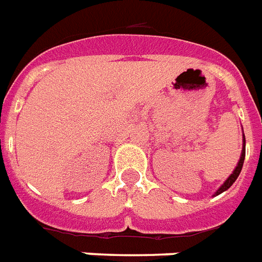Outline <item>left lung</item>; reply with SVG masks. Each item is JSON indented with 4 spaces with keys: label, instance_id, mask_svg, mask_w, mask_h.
I'll list each match as a JSON object with an SVG mask.
<instances>
[{
    "label": "left lung",
    "instance_id": "left-lung-1",
    "mask_svg": "<svg viewBox=\"0 0 262 262\" xmlns=\"http://www.w3.org/2000/svg\"><path fill=\"white\" fill-rule=\"evenodd\" d=\"M242 151H241V157H239V161H238L237 166H235V169L233 170V173L229 176V179L226 180L225 183L222 184L221 187L217 188V190L214 193V196H217V194L223 193L225 190L229 189L231 185H233L234 183H235V180L238 179V176H239L241 170H242V166H244V161H245V144H246V141H245V135H242Z\"/></svg>",
    "mask_w": 262,
    "mask_h": 262
}]
</instances>
